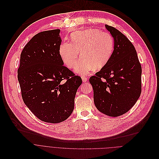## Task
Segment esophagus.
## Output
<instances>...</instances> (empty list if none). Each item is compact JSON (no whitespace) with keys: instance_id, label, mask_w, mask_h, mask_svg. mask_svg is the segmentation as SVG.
<instances>
[{"instance_id":"34e87169","label":"esophagus","mask_w":159,"mask_h":159,"mask_svg":"<svg viewBox=\"0 0 159 159\" xmlns=\"http://www.w3.org/2000/svg\"><path fill=\"white\" fill-rule=\"evenodd\" d=\"M81 78H82L83 82H84V83H85V82H86V81H88V78L85 77L84 76H81Z\"/></svg>"}]
</instances>
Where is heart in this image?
<instances>
[{
    "instance_id": "1",
    "label": "heart",
    "mask_w": 159,
    "mask_h": 159,
    "mask_svg": "<svg viewBox=\"0 0 159 159\" xmlns=\"http://www.w3.org/2000/svg\"><path fill=\"white\" fill-rule=\"evenodd\" d=\"M71 43L65 42L59 47V55L64 64L69 68L76 66L81 52L83 57L76 65L75 71L86 75L93 70L105 66L110 60L114 49L113 36L107 32L88 29L78 30L71 35Z\"/></svg>"
}]
</instances>
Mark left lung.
<instances>
[{
  "mask_svg": "<svg viewBox=\"0 0 159 159\" xmlns=\"http://www.w3.org/2000/svg\"><path fill=\"white\" fill-rule=\"evenodd\" d=\"M105 27L114 39V50L107 65L89 81L95 107L103 114L116 117L129 111L139 98L142 66L130 40L115 27Z\"/></svg>",
  "mask_w": 159,
  "mask_h": 159,
  "instance_id": "8db88e82",
  "label": "left lung"
}]
</instances>
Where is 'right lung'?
Listing matches in <instances>:
<instances>
[{
  "instance_id": "right-lung-1",
  "label": "right lung",
  "mask_w": 159,
  "mask_h": 159,
  "mask_svg": "<svg viewBox=\"0 0 159 159\" xmlns=\"http://www.w3.org/2000/svg\"><path fill=\"white\" fill-rule=\"evenodd\" d=\"M59 33V29L43 31L32 38L22 51L17 71L24 103L39 120L52 123L71 115L82 83L80 76L63 65Z\"/></svg>"
}]
</instances>
